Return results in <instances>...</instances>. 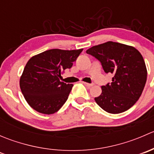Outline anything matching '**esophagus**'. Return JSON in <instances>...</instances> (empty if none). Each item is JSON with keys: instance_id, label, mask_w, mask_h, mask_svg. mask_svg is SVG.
Listing matches in <instances>:
<instances>
[{"instance_id": "obj_1", "label": "esophagus", "mask_w": 154, "mask_h": 154, "mask_svg": "<svg viewBox=\"0 0 154 154\" xmlns=\"http://www.w3.org/2000/svg\"><path fill=\"white\" fill-rule=\"evenodd\" d=\"M83 83L87 87H91V86H93L92 83H86V82H83Z\"/></svg>"}]
</instances>
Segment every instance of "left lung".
<instances>
[{
	"instance_id": "1",
	"label": "left lung",
	"mask_w": 154,
	"mask_h": 154,
	"mask_svg": "<svg viewBox=\"0 0 154 154\" xmlns=\"http://www.w3.org/2000/svg\"><path fill=\"white\" fill-rule=\"evenodd\" d=\"M100 62L106 73L112 74V83L102 86L94 100L112 114L123 112L140 97L147 80L145 63L137 49L119 42H107L86 51Z\"/></svg>"
}]
</instances>
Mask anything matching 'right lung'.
Returning a JSON list of instances; mask_svg holds the SVG:
<instances>
[{"mask_svg": "<svg viewBox=\"0 0 154 154\" xmlns=\"http://www.w3.org/2000/svg\"><path fill=\"white\" fill-rule=\"evenodd\" d=\"M82 51L51 49L29 59L20 78V88L33 109L42 114H54L66 103L73 84L60 81L61 74L72 67Z\"/></svg>", "mask_w": 154, "mask_h": 154, "instance_id": "right-lung-1", "label": "right lung"}]
</instances>
